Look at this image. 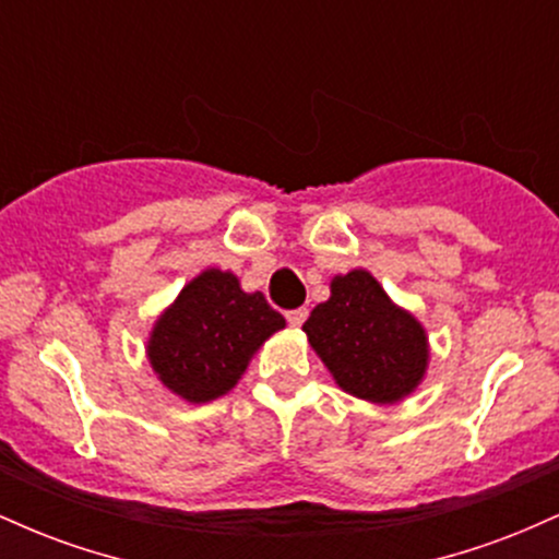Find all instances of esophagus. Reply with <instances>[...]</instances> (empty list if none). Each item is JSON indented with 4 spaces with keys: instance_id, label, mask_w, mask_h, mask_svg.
<instances>
[{
    "instance_id": "1",
    "label": "esophagus",
    "mask_w": 559,
    "mask_h": 559,
    "mask_svg": "<svg viewBox=\"0 0 559 559\" xmlns=\"http://www.w3.org/2000/svg\"><path fill=\"white\" fill-rule=\"evenodd\" d=\"M286 320H288V325L299 329V325L307 320V310H305V307H299V310H288L286 312Z\"/></svg>"
}]
</instances>
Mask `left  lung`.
Wrapping results in <instances>:
<instances>
[{
	"label": "left lung",
	"instance_id": "obj_1",
	"mask_svg": "<svg viewBox=\"0 0 559 559\" xmlns=\"http://www.w3.org/2000/svg\"><path fill=\"white\" fill-rule=\"evenodd\" d=\"M301 331L333 381L357 400L394 404L426 376V329L368 271L336 275L329 301H320Z\"/></svg>",
	"mask_w": 559,
	"mask_h": 559
}]
</instances>
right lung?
Masks as SVG:
<instances>
[{"label": "right lung", "instance_id": "right-lung-1", "mask_svg": "<svg viewBox=\"0 0 559 559\" xmlns=\"http://www.w3.org/2000/svg\"><path fill=\"white\" fill-rule=\"evenodd\" d=\"M286 320L234 273L207 267L157 318L146 357L163 386L191 404L213 402L239 383L254 352Z\"/></svg>", "mask_w": 559, "mask_h": 559}]
</instances>
